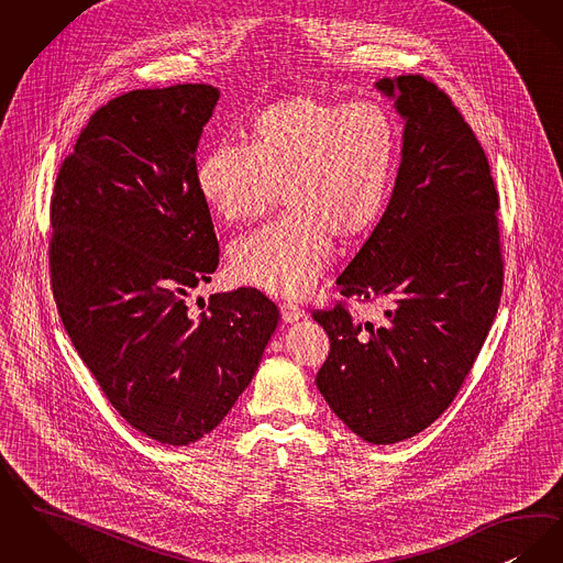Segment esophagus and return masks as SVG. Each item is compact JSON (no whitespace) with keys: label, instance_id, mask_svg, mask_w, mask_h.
Wrapping results in <instances>:
<instances>
[{"label":"esophagus","instance_id":"1","mask_svg":"<svg viewBox=\"0 0 563 563\" xmlns=\"http://www.w3.org/2000/svg\"><path fill=\"white\" fill-rule=\"evenodd\" d=\"M280 316H283V322H287V324H291V322H297L299 318H303L306 312L303 310H299L297 306H280Z\"/></svg>","mask_w":563,"mask_h":563}]
</instances>
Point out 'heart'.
Wrapping results in <instances>:
<instances>
[{
    "label": "heart",
    "mask_w": 563,
    "mask_h": 563,
    "mask_svg": "<svg viewBox=\"0 0 563 563\" xmlns=\"http://www.w3.org/2000/svg\"><path fill=\"white\" fill-rule=\"evenodd\" d=\"M398 167V128L375 102L297 93L262 109L247 146L216 144L197 165L202 202L225 224L264 218L285 195L289 216L236 241L232 276L301 299L327 268L333 239L354 243L385 213Z\"/></svg>",
    "instance_id": "b5f03b06"
}]
</instances>
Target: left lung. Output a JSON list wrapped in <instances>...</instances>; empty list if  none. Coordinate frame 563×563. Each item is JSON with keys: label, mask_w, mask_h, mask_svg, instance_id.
Segmentation results:
<instances>
[{"label": "left lung", "mask_w": 563, "mask_h": 563, "mask_svg": "<svg viewBox=\"0 0 563 563\" xmlns=\"http://www.w3.org/2000/svg\"><path fill=\"white\" fill-rule=\"evenodd\" d=\"M375 88L405 123L400 167L338 287L383 301L385 320L316 312L331 339L316 387L364 442L396 444L429 428L470 375L498 310L503 260L490 165L449 96L421 75Z\"/></svg>", "instance_id": "obj_1"}]
</instances>
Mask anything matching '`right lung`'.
Returning <instances> with one entry per match:
<instances>
[{
  "label": "right lung",
  "instance_id": "obj_1",
  "mask_svg": "<svg viewBox=\"0 0 563 563\" xmlns=\"http://www.w3.org/2000/svg\"><path fill=\"white\" fill-rule=\"evenodd\" d=\"M220 90H134L91 114L52 197V289L79 358L144 435L186 446L245 391L278 310L257 289L186 299L220 247L197 190V148Z\"/></svg>",
  "mask_w": 563,
  "mask_h": 563
}]
</instances>
